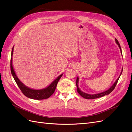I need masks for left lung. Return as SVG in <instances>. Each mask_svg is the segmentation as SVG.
Here are the masks:
<instances>
[{
  "label": "left lung",
  "instance_id": "obj_1",
  "mask_svg": "<svg viewBox=\"0 0 132 132\" xmlns=\"http://www.w3.org/2000/svg\"><path fill=\"white\" fill-rule=\"evenodd\" d=\"M115 41H116V43L117 44V45H118L119 48H120V50H121V52L122 53V50H121V46L120 45V43H119L118 41L117 40V39H115ZM122 71H123V69L122 70V72L120 74V76L122 74ZM120 76H119V77L117 78V79L116 80V81L114 83V84L112 85V87L110 88L109 89H108V90H106L105 92H102V93H98V94H87V93H83V92H82L81 90H80L79 87H78V80H79V78L78 77L77 78V80H76V86H77V92L78 93H79V94L82 96L83 97H84V98L85 99H96V98H98V97H102V96H104L106 95H108L110 93H111L113 89H114V88H115L116 84L118 82V80L119 79V78H120Z\"/></svg>",
  "mask_w": 132,
  "mask_h": 132
}]
</instances>
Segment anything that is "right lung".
Returning <instances> with one entry per match:
<instances>
[{
	"mask_svg": "<svg viewBox=\"0 0 132 132\" xmlns=\"http://www.w3.org/2000/svg\"><path fill=\"white\" fill-rule=\"evenodd\" d=\"M13 50H14V46L12 49L11 52V56L13 54ZM10 69H11V74L13 76V77L15 80L16 84H18V87L20 89L21 91L22 92L23 94L29 98H31L35 100H43L48 99L49 97L53 95L54 93L55 89L57 86V83L59 80H60L61 76L63 74H61L59 77L55 79V80L51 83L49 86L43 89H40V90H35V89H32L29 88L21 82L20 79L17 77V76L14 71V70L12 67V57H11L10 60Z\"/></svg>",
	"mask_w": 132,
	"mask_h": 132,
	"instance_id": "1",
	"label": "right lung"
}]
</instances>
